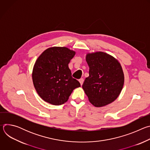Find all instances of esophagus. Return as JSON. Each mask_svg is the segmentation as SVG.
I'll use <instances>...</instances> for the list:
<instances>
[{
    "mask_svg": "<svg viewBox=\"0 0 150 150\" xmlns=\"http://www.w3.org/2000/svg\"><path fill=\"white\" fill-rule=\"evenodd\" d=\"M83 78H81V79H79V82H80V83H81V85H82V84H83Z\"/></svg>",
    "mask_w": 150,
    "mask_h": 150,
    "instance_id": "obj_1",
    "label": "esophagus"
}]
</instances>
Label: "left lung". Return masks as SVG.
Listing matches in <instances>:
<instances>
[{"instance_id":"obj_1","label":"left lung","mask_w":150,"mask_h":150,"mask_svg":"<svg viewBox=\"0 0 150 150\" xmlns=\"http://www.w3.org/2000/svg\"><path fill=\"white\" fill-rule=\"evenodd\" d=\"M86 60L90 68L82 88L90 103L102 107L114 101L124 83V75L119 62L104 52L88 54Z\"/></svg>"}]
</instances>
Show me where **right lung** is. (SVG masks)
Listing matches in <instances>:
<instances>
[{
  "instance_id": "1",
  "label": "right lung",
  "mask_w": 150,
  "mask_h": 150,
  "mask_svg": "<svg viewBox=\"0 0 150 150\" xmlns=\"http://www.w3.org/2000/svg\"><path fill=\"white\" fill-rule=\"evenodd\" d=\"M75 52L67 47L47 49L38 57L33 71L34 87L45 101L53 105L67 102L73 90L81 87L72 76L68 64Z\"/></svg>"
}]
</instances>
